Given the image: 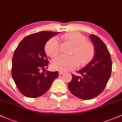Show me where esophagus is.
Listing matches in <instances>:
<instances>
[{
	"mask_svg": "<svg viewBox=\"0 0 122 122\" xmlns=\"http://www.w3.org/2000/svg\"><path fill=\"white\" fill-rule=\"evenodd\" d=\"M64 73V72H63V71H60L59 73V75L61 76V74H63Z\"/></svg>",
	"mask_w": 122,
	"mask_h": 122,
	"instance_id": "obj_1",
	"label": "esophagus"
}]
</instances>
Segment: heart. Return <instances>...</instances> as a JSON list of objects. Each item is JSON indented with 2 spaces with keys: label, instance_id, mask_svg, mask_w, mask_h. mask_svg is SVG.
<instances>
[{
  "label": "heart",
  "instance_id": "1",
  "mask_svg": "<svg viewBox=\"0 0 122 122\" xmlns=\"http://www.w3.org/2000/svg\"><path fill=\"white\" fill-rule=\"evenodd\" d=\"M62 38L73 45L71 56H58L52 60L51 66L54 70L67 71L78 67L86 66L92 60L95 50L93 45L87 41L86 36L77 31L68 32L62 35ZM46 53L51 57H55L59 52V44L56 38L48 41L45 46Z\"/></svg>",
  "mask_w": 122,
  "mask_h": 122
}]
</instances>
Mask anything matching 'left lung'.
I'll return each mask as SVG.
<instances>
[{"label":"left lung","mask_w":122,"mask_h":122,"mask_svg":"<svg viewBox=\"0 0 122 122\" xmlns=\"http://www.w3.org/2000/svg\"><path fill=\"white\" fill-rule=\"evenodd\" d=\"M90 38L94 46V59L77 73L81 76L72 74L68 84L71 93L82 99H91L101 94L111 77L112 63L108 48L99 37L94 34Z\"/></svg>","instance_id":"obj_1"}]
</instances>
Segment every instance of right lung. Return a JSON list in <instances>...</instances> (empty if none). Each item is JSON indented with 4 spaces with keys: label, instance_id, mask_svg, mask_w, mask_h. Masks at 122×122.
<instances>
[{
    "label": "right lung",
    "instance_id": "right-lung-1",
    "mask_svg": "<svg viewBox=\"0 0 122 122\" xmlns=\"http://www.w3.org/2000/svg\"><path fill=\"white\" fill-rule=\"evenodd\" d=\"M58 34L52 31L32 34L25 37L14 51L11 74L17 87L24 96L36 98L44 95L58 77V71H40L49 63L45 51L46 43Z\"/></svg>",
    "mask_w": 122,
    "mask_h": 122
}]
</instances>
